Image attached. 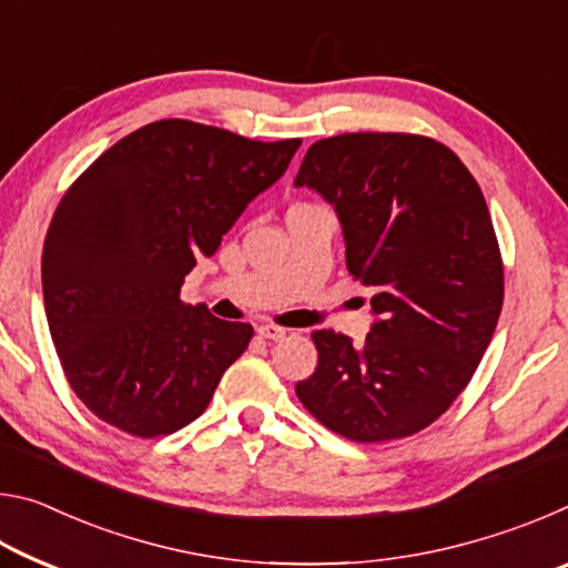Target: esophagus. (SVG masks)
<instances>
[{
    "instance_id": "obj_1",
    "label": "esophagus",
    "mask_w": 568,
    "mask_h": 568,
    "mask_svg": "<svg viewBox=\"0 0 568 568\" xmlns=\"http://www.w3.org/2000/svg\"><path fill=\"white\" fill-rule=\"evenodd\" d=\"M285 333L287 331L281 328V325H261V328H257V335L265 341H283Z\"/></svg>"
}]
</instances>
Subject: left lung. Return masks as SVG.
<instances>
[{"label": "left lung", "mask_w": 568, "mask_h": 568, "mask_svg": "<svg viewBox=\"0 0 568 568\" xmlns=\"http://www.w3.org/2000/svg\"><path fill=\"white\" fill-rule=\"evenodd\" d=\"M297 187L341 217L345 265L378 315L363 345L315 331L295 386L325 428L358 444L418 434L474 378L504 305V261L478 182L426 134L345 132L307 148Z\"/></svg>", "instance_id": "1"}]
</instances>
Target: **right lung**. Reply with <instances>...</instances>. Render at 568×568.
Here are the masks:
<instances>
[{"mask_svg":"<svg viewBox=\"0 0 568 568\" xmlns=\"http://www.w3.org/2000/svg\"><path fill=\"white\" fill-rule=\"evenodd\" d=\"M297 148L160 120L64 192L42 250L44 311L67 381L100 420L158 438L207 408L253 325L187 305L180 287Z\"/></svg>","mask_w":568,"mask_h":568,"instance_id":"add662e5","label":"right lung"}]
</instances>
